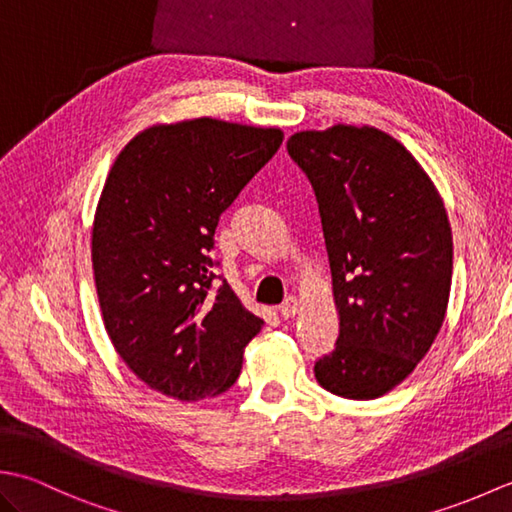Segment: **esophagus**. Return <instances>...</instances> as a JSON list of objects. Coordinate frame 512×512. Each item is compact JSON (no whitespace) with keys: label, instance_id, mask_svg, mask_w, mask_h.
<instances>
[{"label":"esophagus","instance_id":"34e87169","mask_svg":"<svg viewBox=\"0 0 512 512\" xmlns=\"http://www.w3.org/2000/svg\"><path fill=\"white\" fill-rule=\"evenodd\" d=\"M279 312H281V317H284V319H292L299 312V299L297 297H288L279 306Z\"/></svg>","mask_w":512,"mask_h":512}]
</instances>
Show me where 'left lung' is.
<instances>
[{
    "label": "left lung",
    "instance_id": "1",
    "mask_svg": "<svg viewBox=\"0 0 512 512\" xmlns=\"http://www.w3.org/2000/svg\"><path fill=\"white\" fill-rule=\"evenodd\" d=\"M286 147L317 195L339 312L314 376L334 396L380 398L427 356L447 314V209L420 162L376 127L306 129Z\"/></svg>",
    "mask_w": 512,
    "mask_h": 512
}]
</instances>
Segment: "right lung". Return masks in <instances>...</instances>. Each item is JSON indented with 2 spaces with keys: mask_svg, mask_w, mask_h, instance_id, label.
Listing matches in <instances>:
<instances>
[{
  "mask_svg": "<svg viewBox=\"0 0 512 512\" xmlns=\"http://www.w3.org/2000/svg\"><path fill=\"white\" fill-rule=\"evenodd\" d=\"M284 132L217 118L136 134L107 173L92 224L107 336L147 387L195 402L231 389L264 319L213 288L220 215L275 156Z\"/></svg>",
  "mask_w": 512,
  "mask_h": 512,
  "instance_id": "1",
  "label": "right lung"
}]
</instances>
